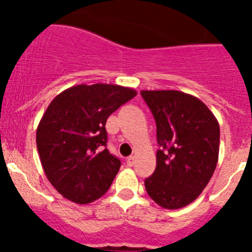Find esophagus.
Listing matches in <instances>:
<instances>
[{
  "label": "esophagus",
  "mask_w": 252,
  "mask_h": 252,
  "mask_svg": "<svg viewBox=\"0 0 252 252\" xmlns=\"http://www.w3.org/2000/svg\"><path fill=\"white\" fill-rule=\"evenodd\" d=\"M126 164H128L129 167H131V165L134 164V157H133V156H130V157L126 158Z\"/></svg>",
  "instance_id": "esophagus-1"
}]
</instances>
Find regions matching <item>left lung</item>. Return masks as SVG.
I'll return each instance as SVG.
<instances>
[{
	"label": "left lung",
	"instance_id": "obj_1",
	"mask_svg": "<svg viewBox=\"0 0 252 252\" xmlns=\"http://www.w3.org/2000/svg\"><path fill=\"white\" fill-rule=\"evenodd\" d=\"M157 126V167L147 193L167 210L193 202L216 169L220 126L205 103L177 90H142Z\"/></svg>",
	"mask_w": 252,
	"mask_h": 252
}]
</instances>
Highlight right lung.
Returning a JSON list of instances; mask_svg holds the SVG:
<instances>
[{
  "instance_id": "1",
  "label": "right lung",
  "mask_w": 252,
  "mask_h": 252,
  "mask_svg": "<svg viewBox=\"0 0 252 252\" xmlns=\"http://www.w3.org/2000/svg\"><path fill=\"white\" fill-rule=\"evenodd\" d=\"M135 95L114 84H80L47 106L36 144L47 180L65 198L87 205L109 189L121 160L105 148L106 119Z\"/></svg>"
}]
</instances>
